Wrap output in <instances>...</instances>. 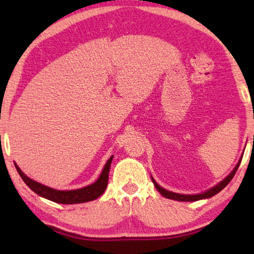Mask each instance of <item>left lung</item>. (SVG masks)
<instances>
[{
  "label": "left lung",
  "mask_w": 254,
  "mask_h": 254,
  "mask_svg": "<svg viewBox=\"0 0 254 254\" xmlns=\"http://www.w3.org/2000/svg\"><path fill=\"white\" fill-rule=\"evenodd\" d=\"M241 160H242V159H241ZM241 160L238 162V165L235 166L233 171H232V173L227 176L224 180H222V182L218 185H216L215 187L210 188L209 190L203 192V194H198V195H182V194H177V192L166 190V189H163L162 187L159 186V185L154 182L153 178H151V179H152V183L154 184V186H156V188L158 189V191L160 192L163 197H166V198L175 199V200H179V201H195V200H199V199H204V198H209V197L216 195L217 192H220L223 188L227 186V184H229L232 180V178L234 177L236 170H238L240 163H241Z\"/></svg>",
  "instance_id": "1"
}]
</instances>
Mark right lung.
<instances>
[{
    "label": "right lung",
    "instance_id": "add662e5",
    "mask_svg": "<svg viewBox=\"0 0 254 254\" xmlns=\"http://www.w3.org/2000/svg\"><path fill=\"white\" fill-rule=\"evenodd\" d=\"M112 160H113V156L107 160L100 178H98L95 183L84 188L75 189V190H57V189L47 187L45 185H41L27 177V176L21 171L19 167L16 166V163H14V165L23 182L27 184L28 187L30 189H32L36 194L58 204H79L96 199L105 191L107 183H109V173Z\"/></svg>",
    "mask_w": 254,
    "mask_h": 254
}]
</instances>
